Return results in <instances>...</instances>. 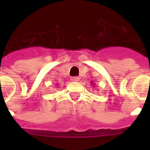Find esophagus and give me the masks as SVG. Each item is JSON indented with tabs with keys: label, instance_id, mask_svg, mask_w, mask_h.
<instances>
[{
	"label": "esophagus",
	"instance_id": "34e87169",
	"mask_svg": "<svg viewBox=\"0 0 150 150\" xmlns=\"http://www.w3.org/2000/svg\"><path fill=\"white\" fill-rule=\"evenodd\" d=\"M71 79L72 82H79L80 80V79L79 77H72Z\"/></svg>",
	"mask_w": 150,
	"mask_h": 150
}]
</instances>
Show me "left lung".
Returning a JSON list of instances; mask_svg holds the SVG:
<instances>
[{
  "mask_svg": "<svg viewBox=\"0 0 150 150\" xmlns=\"http://www.w3.org/2000/svg\"><path fill=\"white\" fill-rule=\"evenodd\" d=\"M93 82H91V84H93ZM95 86V85H94V84H93V86Z\"/></svg>",
  "mask_w": 150,
  "mask_h": 150,
  "instance_id": "left-lung-1",
  "label": "left lung"
}]
</instances>
